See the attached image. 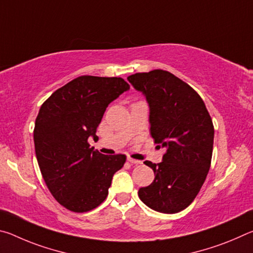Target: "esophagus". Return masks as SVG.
<instances>
[{
    "label": "esophagus",
    "instance_id": "esophagus-1",
    "mask_svg": "<svg viewBox=\"0 0 253 253\" xmlns=\"http://www.w3.org/2000/svg\"><path fill=\"white\" fill-rule=\"evenodd\" d=\"M127 161L129 162V163H131V164H135V165H139V164H142V161L134 160V158H131V157H128V158H127Z\"/></svg>",
    "mask_w": 253,
    "mask_h": 253
}]
</instances>
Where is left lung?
<instances>
[{
	"label": "left lung",
	"instance_id": "1",
	"mask_svg": "<svg viewBox=\"0 0 253 253\" xmlns=\"http://www.w3.org/2000/svg\"><path fill=\"white\" fill-rule=\"evenodd\" d=\"M127 80L149 104L151 135L166 149L158 164L149 161L155 178L139 188L148 208L173 214L193 202L211 166L214 127L204 101L190 84L169 71L138 72Z\"/></svg>",
	"mask_w": 253,
	"mask_h": 253
}]
</instances>
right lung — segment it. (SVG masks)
Here are the masks:
<instances>
[{"label":"right lung","mask_w":253,"mask_h":253,"mask_svg":"<svg viewBox=\"0 0 253 253\" xmlns=\"http://www.w3.org/2000/svg\"><path fill=\"white\" fill-rule=\"evenodd\" d=\"M129 89L119 77L81 76L55 90L43 104L33 130L38 164L51 194L67 210L88 212L104 202L126 155L90 148L105 110Z\"/></svg>","instance_id":"add662e5"}]
</instances>
